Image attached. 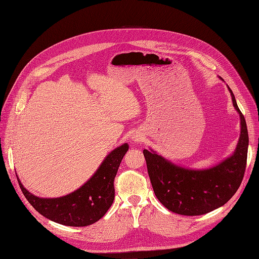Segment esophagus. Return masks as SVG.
I'll return each mask as SVG.
<instances>
[{"label": "esophagus", "instance_id": "obj_1", "mask_svg": "<svg viewBox=\"0 0 259 259\" xmlns=\"http://www.w3.org/2000/svg\"><path fill=\"white\" fill-rule=\"evenodd\" d=\"M133 139H135V141H140L141 137L140 136H136V137H133Z\"/></svg>", "mask_w": 259, "mask_h": 259}]
</instances>
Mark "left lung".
I'll return each mask as SVG.
<instances>
[{"mask_svg":"<svg viewBox=\"0 0 259 259\" xmlns=\"http://www.w3.org/2000/svg\"><path fill=\"white\" fill-rule=\"evenodd\" d=\"M220 80L224 81L221 76ZM231 93L235 110L240 117V137L235 151L208 168H189L175 164L155 150L144 149L150 183L161 204L171 212L200 215L226 204L240 187L245 171L248 135L244 116Z\"/></svg>","mask_w":259,"mask_h":259,"instance_id":"obj_1","label":"left lung"}]
</instances>
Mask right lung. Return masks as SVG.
<instances>
[{"mask_svg": "<svg viewBox=\"0 0 259 259\" xmlns=\"http://www.w3.org/2000/svg\"><path fill=\"white\" fill-rule=\"evenodd\" d=\"M128 149V143L113 149L84 185L61 197L36 196L23 187L18 176L17 179L26 199L45 218L66 226H89L99 221L113 204L114 178Z\"/></svg>", "mask_w": 259, "mask_h": 259, "instance_id": "1", "label": "right lung"}]
</instances>
